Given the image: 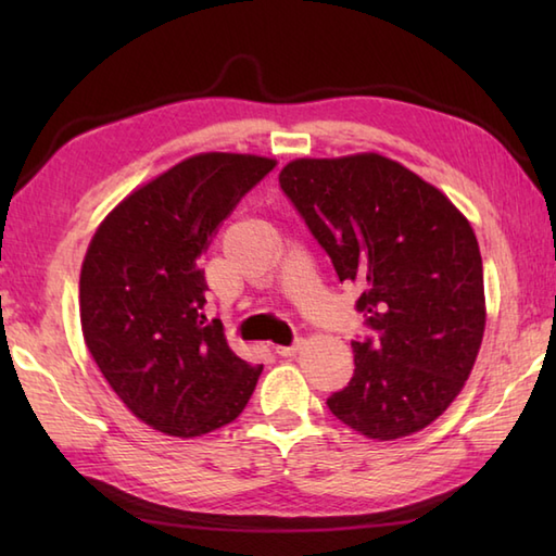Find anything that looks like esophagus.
I'll return each instance as SVG.
<instances>
[{
	"label": "esophagus",
	"instance_id": "1",
	"mask_svg": "<svg viewBox=\"0 0 556 556\" xmlns=\"http://www.w3.org/2000/svg\"><path fill=\"white\" fill-rule=\"evenodd\" d=\"M301 346H303V341H296V344H291V346H277L275 351L279 353V356L291 358V356H296V353L301 351Z\"/></svg>",
	"mask_w": 556,
	"mask_h": 556
}]
</instances>
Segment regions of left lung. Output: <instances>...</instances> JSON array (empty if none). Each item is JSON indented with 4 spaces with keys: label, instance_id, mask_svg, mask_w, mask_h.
<instances>
[{
    "label": "left lung",
    "instance_id": "obj_1",
    "mask_svg": "<svg viewBox=\"0 0 556 556\" xmlns=\"http://www.w3.org/2000/svg\"><path fill=\"white\" fill-rule=\"evenodd\" d=\"M281 191L339 281L358 285L370 339L351 341L356 370L327 399L351 430L392 442L428 428L460 394L485 334L476 231L440 188L380 152L301 157Z\"/></svg>",
    "mask_w": 556,
    "mask_h": 556
}]
</instances>
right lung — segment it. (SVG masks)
<instances>
[{
	"mask_svg": "<svg viewBox=\"0 0 556 556\" xmlns=\"http://www.w3.org/2000/svg\"><path fill=\"white\" fill-rule=\"evenodd\" d=\"M277 160L200 152L138 186L100 222L83 257V339L114 394L172 437H203L241 416L263 372L203 315L200 253Z\"/></svg>",
	"mask_w": 556,
	"mask_h": 556,
	"instance_id": "obj_1",
	"label": "right lung"
}]
</instances>
